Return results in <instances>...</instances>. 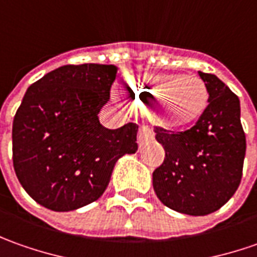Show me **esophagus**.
<instances>
[{
	"mask_svg": "<svg viewBox=\"0 0 257 257\" xmlns=\"http://www.w3.org/2000/svg\"><path fill=\"white\" fill-rule=\"evenodd\" d=\"M154 137H155L154 131L149 128V126H146V125H142L139 128V132H138V144H139V146H144L146 142L152 141Z\"/></svg>",
	"mask_w": 257,
	"mask_h": 257,
	"instance_id": "1",
	"label": "esophagus"
}]
</instances>
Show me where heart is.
<instances>
[{
	"label": "heart",
	"instance_id": "b5f03b06",
	"mask_svg": "<svg viewBox=\"0 0 257 257\" xmlns=\"http://www.w3.org/2000/svg\"><path fill=\"white\" fill-rule=\"evenodd\" d=\"M123 91L137 105L151 103L152 116L166 129H185L198 122L208 106L209 92L199 76L138 74L123 81ZM122 99V93L115 92Z\"/></svg>",
	"mask_w": 257,
	"mask_h": 257
}]
</instances>
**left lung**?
I'll return each instance as SVG.
<instances>
[{
	"label": "left lung",
	"instance_id": "left-lung-1",
	"mask_svg": "<svg viewBox=\"0 0 257 257\" xmlns=\"http://www.w3.org/2000/svg\"><path fill=\"white\" fill-rule=\"evenodd\" d=\"M209 105L188 131L155 128L164 146V164L152 183L165 206L190 216H205L233 196L242 179L246 137L239 98L216 75L200 72Z\"/></svg>",
	"mask_w": 257,
	"mask_h": 257
}]
</instances>
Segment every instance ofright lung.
Returning <instances> with one entry per match:
<instances>
[{
    "label": "right lung",
    "instance_id": "1",
    "mask_svg": "<svg viewBox=\"0 0 257 257\" xmlns=\"http://www.w3.org/2000/svg\"><path fill=\"white\" fill-rule=\"evenodd\" d=\"M115 65H64L27 89L14 116L17 178L37 203L75 210L101 198L116 161L138 151V125L102 126Z\"/></svg>",
    "mask_w": 257,
    "mask_h": 257
}]
</instances>
